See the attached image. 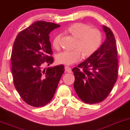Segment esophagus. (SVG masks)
I'll list each match as a JSON object with an SVG mask.
<instances>
[{
  "instance_id": "obj_1",
  "label": "esophagus",
  "mask_w": 130,
  "mask_h": 130,
  "mask_svg": "<svg viewBox=\"0 0 130 130\" xmlns=\"http://www.w3.org/2000/svg\"><path fill=\"white\" fill-rule=\"evenodd\" d=\"M65 71H66L67 72H69V73H71V72H72L71 68V67H70V66L67 65V66L65 67Z\"/></svg>"
}]
</instances>
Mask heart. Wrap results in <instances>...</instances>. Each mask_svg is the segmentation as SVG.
<instances>
[{
  "instance_id": "1",
  "label": "heart",
  "mask_w": 130,
  "mask_h": 130,
  "mask_svg": "<svg viewBox=\"0 0 130 130\" xmlns=\"http://www.w3.org/2000/svg\"><path fill=\"white\" fill-rule=\"evenodd\" d=\"M65 31L76 39L74 51H64L59 53L56 60L58 63L72 65L79 61L83 55L89 58L100 47L102 34L96 28H89L87 25L75 22L69 25ZM60 35L56 34L53 39L52 46L56 50L60 49Z\"/></svg>"
}]
</instances>
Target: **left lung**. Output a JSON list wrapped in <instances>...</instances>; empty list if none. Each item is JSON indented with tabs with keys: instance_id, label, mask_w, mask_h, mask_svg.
Masks as SVG:
<instances>
[{
	"instance_id": "obj_1",
	"label": "left lung",
	"mask_w": 130,
	"mask_h": 130,
	"mask_svg": "<svg viewBox=\"0 0 130 130\" xmlns=\"http://www.w3.org/2000/svg\"><path fill=\"white\" fill-rule=\"evenodd\" d=\"M103 29L106 36L104 43L94 54L72 69L75 92L88 104L104 100L113 89L118 74L115 36L109 27L103 25Z\"/></svg>"
}]
</instances>
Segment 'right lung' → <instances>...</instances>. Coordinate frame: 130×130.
<instances>
[{"instance_id": "add662e5", "label": "right lung", "mask_w": 130, "mask_h": 130, "mask_svg": "<svg viewBox=\"0 0 130 130\" xmlns=\"http://www.w3.org/2000/svg\"><path fill=\"white\" fill-rule=\"evenodd\" d=\"M60 25L39 21L21 31L15 40L11 55L13 84L27 104L42 107L52 99L62 74L63 65L44 69L53 63L49 34Z\"/></svg>"}]
</instances>
